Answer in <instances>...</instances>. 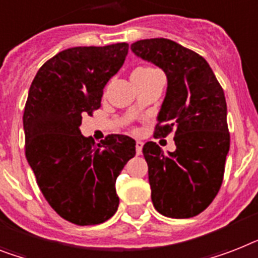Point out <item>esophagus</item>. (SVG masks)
Instances as JSON below:
<instances>
[{
	"instance_id": "1",
	"label": "esophagus",
	"mask_w": 258,
	"mask_h": 258,
	"mask_svg": "<svg viewBox=\"0 0 258 258\" xmlns=\"http://www.w3.org/2000/svg\"><path fill=\"white\" fill-rule=\"evenodd\" d=\"M143 142H140V140H136V154L140 155L142 154V150H143Z\"/></svg>"
}]
</instances>
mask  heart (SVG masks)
<instances>
[{
    "label": "heart",
    "mask_w": 258,
    "mask_h": 258,
    "mask_svg": "<svg viewBox=\"0 0 258 258\" xmlns=\"http://www.w3.org/2000/svg\"><path fill=\"white\" fill-rule=\"evenodd\" d=\"M154 73H158L156 70H154V69L151 68H139L136 69L135 71H134L133 74H138V75H148V74H154Z\"/></svg>",
    "instance_id": "heart-1"
}]
</instances>
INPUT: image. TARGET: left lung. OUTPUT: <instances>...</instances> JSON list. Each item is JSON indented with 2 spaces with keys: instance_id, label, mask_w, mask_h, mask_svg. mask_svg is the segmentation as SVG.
<instances>
[{
  "instance_id": "obj_1",
  "label": "left lung",
  "mask_w": 258,
  "mask_h": 258,
  "mask_svg": "<svg viewBox=\"0 0 258 258\" xmlns=\"http://www.w3.org/2000/svg\"><path fill=\"white\" fill-rule=\"evenodd\" d=\"M131 50L167 75L155 136L175 133L173 152L154 142L143 146L151 199L163 216L189 219L213 202L223 183L231 140L224 91L202 55L171 39H142Z\"/></svg>"
}]
</instances>
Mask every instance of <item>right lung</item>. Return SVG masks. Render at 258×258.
<instances>
[{
  "instance_id": "obj_1",
  "label": "right lung",
  "mask_w": 258,
  "mask_h": 258,
  "mask_svg": "<svg viewBox=\"0 0 258 258\" xmlns=\"http://www.w3.org/2000/svg\"><path fill=\"white\" fill-rule=\"evenodd\" d=\"M128 43L79 46L42 64L24 112L25 154L39 189L60 217L95 225L119 207L115 183L135 140L108 135L100 143L81 134L83 115L100 107L104 86L124 63Z\"/></svg>"
}]
</instances>
